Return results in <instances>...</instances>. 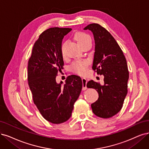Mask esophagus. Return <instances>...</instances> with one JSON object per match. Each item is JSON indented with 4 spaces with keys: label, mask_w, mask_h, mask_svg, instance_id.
Here are the masks:
<instances>
[{
    "label": "esophagus",
    "mask_w": 149,
    "mask_h": 149,
    "mask_svg": "<svg viewBox=\"0 0 149 149\" xmlns=\"http://www.w3.org/2000/svg\"><path fill=\"white\" fill-rule=\"evenodd\" d=\"M81 80H82V82H83V88H82V90H86L87 89L86 84H87L88 80L85 78L81 79Z\"/></svg>",
    "instance_id": "esophagus-1"
}]
</instances>
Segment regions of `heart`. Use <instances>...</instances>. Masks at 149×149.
<instances>
[{
  "mask_svg": "<svg viewBox=\"0 0 149 149\" xmlns=\"http://www.w3.org/2000/svg\"><path fill=\"white\" fill-rule=\"evenodd\" d=\"M74 38L81 47L88 43H91L90 36L83 32H76L74 36ZM65 44L66 43H63L61 48V54L63 57L65 56ZM87 65V62L85 61H77L71 65L70 69L77 74H79L80 75H84L86 72Z\"/></svg>",
  "mask_w": 149,
  "mask_h": 149,
  "instance_id": "obj_1",
  "label": "heart"
}]
</instances>
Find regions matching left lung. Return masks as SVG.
<instances>
[{"label": "left lung", "instance_id": "obj_1", "mask_svg": "<svg viewBox=\"0 0 149 149\" xmlns=\"http://www.w3.org/2000/svg\"><path fill=\"white\" fill-rule=\"evenodd\" d=\"M84 29L91 31L94 36L95 49L92 69L104 77L103 85L93 80L86 84L87 88L95 89L99 94L98 100L91 104L92 111L99 117L111 118L122 109L127 95V63L118 44L104 27L93 23Z\"/></svg>", "mask_w": 149, "mask_h": 149}]
</instances>
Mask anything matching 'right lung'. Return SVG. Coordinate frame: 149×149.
<instances>
[{"instance_id":"add662e5","label":"right lung","mask_w":149,"mask_h":149,"mask_svg":"<svg viewBox=\"0 0 149 149\" xmlns=\"http://www.w3.org/2000/svg\"><path fill=\"white\" fill-rule=\"evenodd\" d=\"M71 30L56 27L43 31L35 42L28 61L27 80L33 101L43 117L53 124L70 118L82 88L77 75L68 76L65 84L56 81L64 65L62 41Z\"/></svg>"}]
</instances>
